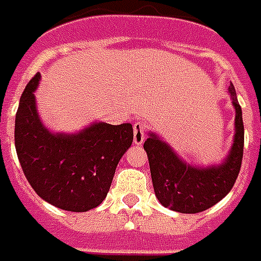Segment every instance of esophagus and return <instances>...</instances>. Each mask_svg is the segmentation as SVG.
Segmentation results:
<instances>
[{
	"instance_id": "1",
	"label": "esophagus",
	"mask_w": 261,
	"mask_h": 261,
	"mask_svg": "<svg viewBox=\"0 0 261 261\" xmlns=\"http://www.w3.org/2000/svg\"><path fill=\"white\" fill-rule=\"evenodd\" d=\"M146 135V125L142 122H136L134 125V143L135 145H142L145 142Z\"/></svg>"
}]
</instances>
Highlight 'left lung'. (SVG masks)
<instances>
[{
    "label": "left lung",
    "mask_w": 261,
    "mask_h": 261,
    "mask_svg": "<svg viewBox=\"0 0 261 261\" xmlns=\"http://www.w3.org/2000/svg\"><path fill=\"white\" fill-rule=\"evenodd\" d=\"M229 95L236 111L233 145L226 159L218 166L197 167L188 164L169 143L157 135L149 134L143 149L149 157L154 194L166 208L181 214H198L214 206L232 190L243 159L245 127L242 108L232 83Z\"/></svg>",
    "instance_id": "1"
}]
</instances>
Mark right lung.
<instances>
[{"label": "right lung", "instance_id": "obj_1", "mask_svg": "<svg viewBox=\"0 0 261 261\" xmlns=\"http://www.w3.org/2000/svg\"><path fill=\"white\" fill-rule=\"evenodd\" d=\"M28 83L15 116V147L23 174L39 197L57 208L86 212L110 191L116 166L134 140L130 123L94 122L79 134H53L42 123Z\"/></svg>", "mask_w": 261, "mask_h": 261}]
</instances>
